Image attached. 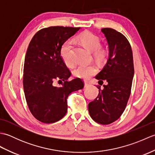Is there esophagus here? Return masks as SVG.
<instances>
[{"instance_id": "esophagus-1", "label": "esophagus", "mask_w": 155, "mask_h": 155, "mask_svg": "<svg viewBox=\"0 0 155 155\" xmlns=\"http://www.w3.org/2000/svg\"><path fill=\"white\" fill-rule=\"evenodd\" d=\"M89 86H90V84L89 83H87V82H84V87L87 88V87H88Z\"/></svg>"}]
</instances>
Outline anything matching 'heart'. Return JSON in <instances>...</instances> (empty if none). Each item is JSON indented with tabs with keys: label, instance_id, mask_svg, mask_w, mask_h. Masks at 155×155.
Instances as JSON below:
<instances>
[{
	"label": "heart",
	"instance_id": "obj_1",
	"mask_svg": "<svg viewBox=\"0 0 155 155\" xmlns=\"http://www.w3.org/2000/svg\"><path fill=\"white\" fill-rule=\"evenodd\" d=\"M77 40L85 47L92 51L93 57L98 61H103L107 56V51L101 46V40L98 37L90 32H84L77 37ZM72 42L66 41L61 49V57L64 64L68 67H72L74 61L72 57ZM97 71V68L93 64H78L73 71V74L78 78L88 79Z\"/></svg>",
	"mask_w": 155,
	"mask_h": 155
}]
</instances>
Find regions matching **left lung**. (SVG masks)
Returning a JSON list of instances; mask_svg holds the SVG:
<instances>
[{
	"label": "left lung",
	"instance_id": "obj_1",
	"mask_svg": "<svg viewBox=\"0 0 155 155\" xmlns=\"http://www.w3.org/2000/svg\"><path fill=\"white\" fill-rule=\"evenodd\" d=\"M108 45L109 55L107 64L95 78L98 80L99 93L88 104L90 116L97 123L109 124L123 114L129 98L134 64L133 51L129 42L120 32L110 28H104Z\"/></svg>",
	"mask_w": 155,
	"mask_h": 155
}]
</instances>
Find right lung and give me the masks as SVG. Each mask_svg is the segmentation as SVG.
Wrapping results in <instances>:
<instances>
[{
  "label": "right lung",
  "instance_id": "1",
  "mask_svg": "<svg viewBox=\"0 0 155 155\" xmlns=\"http://www.w3.org/2000/svg\"><path fill=\"white\" fill-rule=\"evenodd\" d=\"M80 28L58 26L42 28L29 43L23 88L31 113L43 123L61 120L67 113L68 95L84 87L79 78L68 81L71 72L61 57L62 45ZM55 80L61 81L62 86H54Z\"/></svg>",
  "mask_w": 155,
  "mask_h": 155
}]
</instances>
